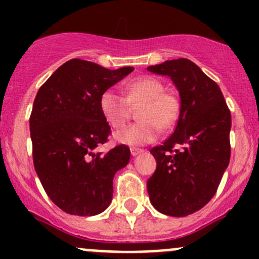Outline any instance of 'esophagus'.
I'll return each mask as SVG.
<instances>
[{
	"label": "esophagus",
	"instance_id": "esophagus-1",
	"mask_svg": "<svg viewBox=\"0 0 259 259\" xmlns=\"http://www.w3.org/2000/svg\"><path fill=\"white\" fill-rule=\"evenodd\" d=\"M144 151V149H139V148H132L130 149V153H132L133 156H137L138 154L143 153Z\"/></svg>",
	"mask_w": 259,
	"mask_h": 259
}]
</instances>
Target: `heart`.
I'll use <instances>...</instances> for the list:
<instances>
[{"label":"heart","mask_w":259,"mask_h":259,"mask_svg":"<svg viewBox=\"0 0 259 259\" xmlns=\"http://www.w3.org/2000/svg\"><path fill=\"white\" fill-rule=\"evenodd\" d=\"M140 106V121L115 134V139L127 145H144L154 142L160 129H169L179 119L180 101L173 93L164 91L160 80L142 76L126 85V98L114 89L100 96V110L115 129L124 126L132 115V106Z\"/></svg>","instance_id":"heart-1"}]
</instances>
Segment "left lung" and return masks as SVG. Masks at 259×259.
Segmentation results:
<instances>
[{"mask_svg": "<svg viewBox=\"0 0 259 259\" xmlns=\"http://www.w3.org/2000/svg\"><path fill=\"white\" fill-rule=\"evenodd\" d=\"M148 71L170 77L180 96L176 130L150 150L156 169L146 183L149 198L160 213L189 215L214 197L229 164L231 111L217 82L190 60H170Z\"/></svg>", "mask_w": 259, "mask_h": 259, "instance_id": "8db88e82", "label": "left lung"}]
</instances>
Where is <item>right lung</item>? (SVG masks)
<instances>
[{"mask_svg": "<svg viewBox=\"0 0 259 259\" xmlns=\"http://www.w3.org/2000/svg\"><path fill=\"white\" fill-rule=\"evenodd\" d=\"M133 70L72 59L38 89L30 116L33 165L46 194L66 213L96 215L113 199L114 176L127 165L130 149L95 150L111 134L100 96Z\"/></svg>", "mask_w": 259, "mask_h": 259, "instance_id": "right-lung-1", "label": "right lung"}]
</instances>
